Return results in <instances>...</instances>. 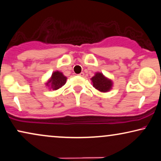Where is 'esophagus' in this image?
Wrapping results in <instances>:
<instances>
[{
    "label": "esophagus",
    "instance_id": "esophagus-1",
    "mask_svg": "<svg viewBox=\"0 0 161 161\" xmlns=\"http://www.w3.org/2000/svg\"><path fill=\"white\" fill-rule=\"evenodd\" d=\"M78 75L80 76V77H83V76H84V73H83V72H80V74Z\"/></svg>",
    "mask_w": 161,
    "mask_h": 161
}]
</instances>
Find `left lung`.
<instances>
[{
	"mask_svg": "<svg viewBox=\"0 0 161 161\" xmlns=\"http://www.w3.org/2000/svg\"><path fill=\"white\" fill-rule=\"evenodd\" d=\"M92 85L95 88L101 92H107L112 88L113 82L111 79L106 78L103 73L96 72L91 78Z\"/></svg>",
	"mask_w": 161,
	"mask_h": 161,
	"instance_id": "obj_1",
	"label": "left lung"
}]
</instances>
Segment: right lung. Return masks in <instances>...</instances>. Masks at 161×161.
Wrapping results in <instances>:
<instances>
[{"instance_id":"right-lung-1","label":"right lung","mask_w":161,"mask_h":161,"mask_svg":"<svg viewBox=\"0 0 161 161\" xmlns=\"http://www.w3.org/2000/svg\"><path fill=\"white\" fill-rule=\"evenodd\" d=\"M66 79L67 78L63 74L62 72L59 71H55L53 72L52 76L46 83V86H47L50 90H58V89L61 88V87L65 84L66 82Z\"/></svg>"}]
</instances>
